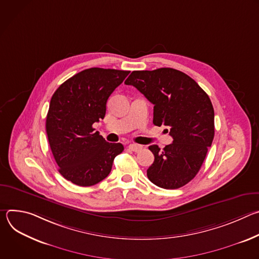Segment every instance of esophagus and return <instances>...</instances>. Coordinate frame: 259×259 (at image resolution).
<instances>
[{"label":"esophagus","mask_w":259,"mask_h":259,"mask_svg":"<svg viewBox=\"0 0 259 259\" xmlns=\"http://www.w3.org/2000/svg\"><path fill=\"white\" fill-rule=\"evenodd\" d=\"M129 149L131 150V151H133V152H135V153H137V152H139L141 149H142V145H140V144H136V143H131V144H129Z\"/></svg>","instance_id":"34e87169"}]
</instances>
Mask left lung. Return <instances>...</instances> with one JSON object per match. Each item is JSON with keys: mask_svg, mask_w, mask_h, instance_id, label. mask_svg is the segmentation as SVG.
I'll use <instances>...</instances> for the list:
<instances>
[{"mask_svg": "<svg viewBox=\"0 0 259 259\" xmlns=\"http://www.w3.org/2000/svg\"><path fill=\"white\" fill-rule=\"evenodd\" d=\"M125 84L134 86L154 104L153 123L167 126L173 138L163 151L156 144L149 146L155 161L147 177L162 189L186 186L199 172L214 138L209 96L191 77L170 67L134 70Z\"/></svg>", "mask_w": 259, "mask_h": 259, "instance_id": "1", "label": "left lung"}]
</instances>
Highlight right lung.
Returning <instances> with one entry per match:
<instances>
[{
    "label": "right lung",
    "mask_w": 259,
    "mask_h": 259,
    "mask_svg": "<svg viewBox=\"0 0 259 259\" xmlns=\"http://www.w3.org/2000/svg\"><path fill=\"white\" fill-rule=\"evenodd\" d=\"M129 70L91 67L61 84L54 92L46 132L59 173L80 187H91L112 170L122 143H109L92 125L103 119L106 101Z\"/></svg>",
    "instance_id": "right-lung-1"
}]
</instances>
